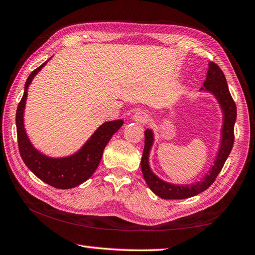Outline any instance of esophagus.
I'll list each match as a JSON object with an SVG mask.
<instances>
[{
    "instance_id": "1",
    "label": "esophagus",
    "mask_w": 255,
    "mask_h": 255,
    "mask_svg": "<svg viewBox=\"0 0 255 255\" xmlns=\"http://www.w3.org/2000/svg\"><path fill=\"white\" fill-rule=\"evenodd\" d=\"M148 118H149L148 115L144 111H137L132 115V120H133V122H136V123H141V124L147 123Z\"/></svg>"
}]
</instances>
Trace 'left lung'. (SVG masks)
I'll use <instances>...</instances> for the list:
<instances>
[{
	"label": "left lung",
	"mask_w": 255,
	"mask_h": 255,
	"mask_svg": "<svg viewBox=\"0 0 255 255\" xmlns=\"http://www.w3.org/2000/svg\"><path fill=\"white\" fill-rule=\"evenodd\" d=\"M200 91L209 92L217 100L223 112V127L221 131V145L216 155L214 165L210 167L208 173L200 181L191 184H173L159 179L149 166V153L154 143V132L152 129L145 130V146L143 156H141L140 166L144 179L149 189L162 199H187L205 191L217 178L222 171L224 164L230 155L234 144V125L236 122V105L228 90L226 77L223 71L215 63L208 64L206 81L204 88Z\"/></svg>",
	"instance_id": "8db88e82"
}]
</instances>
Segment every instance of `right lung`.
<instances>
[{
  "label": "right lung",
  "mask_w": 255,
  "mask_h": 255,
  "mask_svg": "<svg viewBox=\"0 0 255 255\" xmlns=\"http://www.w3.org/2000/svg\"><path fill=\"white\" fill-rule=\"evenodd\" d=\"M47 62L29 75L24 84L23 97L16 109L15 124L19 150L24 164L37 178L54 188L71 189L83 183L94 173L102 158L103 149L109 143L112 135L123 126L124 120L118 119L102 124L86 140V143L75 154H72L70 156L55 158L39 152L31 144L25 132L23 114L29 85Z\"/></svg>",
  "instance_id": "add662e5"
}]
</instances>
